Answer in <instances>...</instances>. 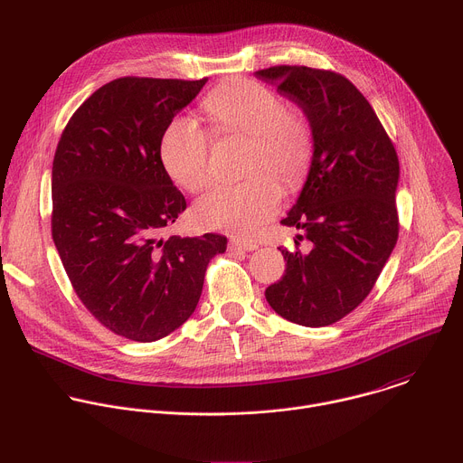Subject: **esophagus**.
Wrapping results in <instances>:
<instances>
[{"label":"esophagus","instance_id":"34e87169","mask_svg":"<svg viewBox=\"0 0 463 463\" xmlns=\"http://www.w3.org/2000/svg\"><path fill=\"white\" fill-rule=\"evenodd\" d=\"M258 247L256 241L252 240H240V238H232L229 243L231 250H254Z\"/></svg>","mask_w":463,"mask_h":463}]
</instances>
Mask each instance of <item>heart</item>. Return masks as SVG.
<instances>
[{"mask_svg": "<svg viewBox=\"0 0 463 463\" xmlns=\"http://www.w3.org/2000/svg\"><path fill=\"white\" fill-rule=\"evenodd\" d=\"M220 139L245 137L241 174L236 184L218 186L195 205V218L211 229L250 232L269 220L282 200V187L298 190L313 165L315 134L307 113L284 102L271 88L234 80L213 90L202 102ZM213 141L190 118L174 120L161 141V159L170 177L188 192L213 181Z\"/></svg>", "mask_w": 463, "mask_h": 463, "instance_id": "1", "label": "heart"}]
</instances>
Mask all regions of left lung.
Instances as JSON below:
<instances>
[{
  "label": "left lung",
  "mask_w": 463,
  "mask_h": 463,
  "mask_svg": "<svg viewBox=\"0 0 463 463\" xmlns=\"http://www.w3.org/2000/svg\"><path fill=\"white\" fill-rule=\"evenodd\" d=\"M256 75L295 100L315 134L311 172L280 222L302 229L298 240L313 249H280L286 271L266 298L295 324L329 326L370 295L398 241V154L370 102L341 73L273 65Z\"/></svg>",
  "instance_id": "1"
}]
</instances>
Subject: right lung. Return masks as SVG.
I'll return each instance as SVG.
<instances>
[{
	"label": "right lung",
	"mask_w": 463,
	"mask_h": 463,
	"mask_svg": "<svg viewBox=\"0 0 463 463\" xmlns=\"http://www.w3.org/2000/svg\"><path fill=\"white\" fill-rule=\"evenodd\" d=\"M207 79L122 77L65 124L52 159L51 232L86 309L115 335L154 343L200 302L227 238H163L186 209L161 159L172 118Z\"/></svg>",
	"instance_id": "add662e5"
}]
</instances>
